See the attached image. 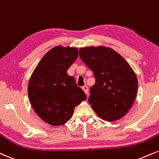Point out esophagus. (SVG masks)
<instances>
[{"label":"esophagus","mask_w":159,"mask_h":159,"mask_svg":"<svg viewBox=\"0 0 159 159\" xmlns=\"http://www.w3.org/2000/svg\"><path fill=\"white\" fill-rule=\"evenodd\" d=\"M82 89H83V90L84 91V93H86V95H87L88 96V95H89V93H88V87L87 85H84V87H82Z\"/></svg>","instance_id":"1"}]
</instances>
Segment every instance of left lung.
Listing matches in <instances>:
<instances>
[{
  "mask_svg": "<svg viewBox=\"0 0 159 159\" xmlns=\"http://www.w3.org/2000/svg\"><path fill=\"white\" fill-rule=\"evenodd\" d=\"M79 55L95 78L88 99L93 110L107 121L124 117L134 103L138 91L133 69L121 55L108 47H84L79 49Z\"/></svg>",
  "mask_w": 159,
  "mask_h": 159,
  "instance_id": "8db88e82",
  "label": "left lung"
}]
</instances>
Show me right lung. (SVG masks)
<instances>
[{
  "label": "right lung",
  "mask_w": 159,
  "mask_h": 159,
  "mask_svg": "<svg viewBox=\"0 0 159 159\" xmlns=\"http://www.w3.org/2000/svg\"><path fill=\"white\" fill-rule=\"evenodd\" d=\"M73 47H55L46 53L32 72L28 95L36 114L52 126L66 123L87 95L67 70L78 58Z\"/></svg>",
  "instance_id": "1"
}]
</instances>
